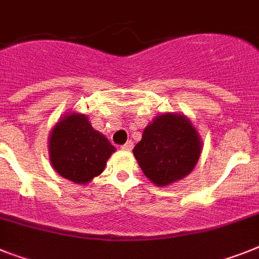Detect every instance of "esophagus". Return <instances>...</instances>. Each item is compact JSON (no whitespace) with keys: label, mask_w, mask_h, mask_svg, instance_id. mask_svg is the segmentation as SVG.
<instances>
[{"label":"esophagus","mask_w":259,"mask_h":259,"mask_svg":"<svg viewBox=\"0 0 259 259\" xmlns=\"http://www.w3.org/2000/svg\"><path fill=\"white\" fill-rule=\"evenodd\" d=\"M133 146H134L133 141L129 140V141H127V142L125 143V145H122V146H121V149H122V150H127V151H129V150L133 149Z\"/></svg>","instance_id":"1"}]
</instances>
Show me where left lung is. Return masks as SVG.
Returning a JSON list of instances; mask_svg holds the SVG:
<instances>
[{"mask_svg":"<svg viewBox=\"0 0 259 259\" xmlns=\"http://www.w3.org/2000/svg\"><path fill=\"white\" fill-rule=\"evenodd\" d=\"M201 153L197 132L186 117L162 114L143 130L133 154L143 174L156 186L187 177Z\"/></svg>","mask_w":259,"mask_h":259,"instance_id":"1","label":"left lung"}]
</instances>
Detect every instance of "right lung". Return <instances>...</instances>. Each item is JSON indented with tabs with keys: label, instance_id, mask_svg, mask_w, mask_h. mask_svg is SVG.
Returning a JSON list of instances; mask_svg holds the SVG:
<instances>
[{
	"label": "right lung",
	"instance_id": "obj_1",
	"mask_svg": "<svg viewBox=\"0 0 259 259\" xmlns=\"http://www.w3.org/2000/svg\"><path fill=\"white\" fill-rule=\"evenodd\" d=\"M114 146L91 126L84 114L66 116L50 137L52 167L73 183H88L103 172Z\"/></svg>",
	"mask_w": 259,
	"mask_h": 259
}]
</instances>
